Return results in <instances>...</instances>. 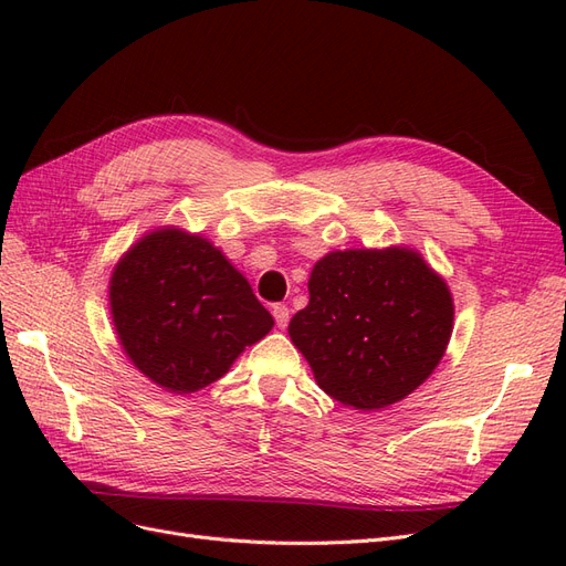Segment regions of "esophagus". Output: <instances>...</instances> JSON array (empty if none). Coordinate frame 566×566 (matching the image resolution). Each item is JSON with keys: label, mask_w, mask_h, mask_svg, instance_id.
<instances>
[{"label": "esophagus", "mask_w": 566, "mask_h": 566, "mask_svg": "<svg viewBox=\"0 0 566 566\" xmlns=\"http://www.w3.org/2000/svg\"><path fill=\"white\" fill-rule=\"evenodd\" d=\"M271 314H273V318H276L279 328L285 331V325H287V321H290V310H287V306H285V304H273Z\"/></svg>", "instance_id": "1"}]
</instances>
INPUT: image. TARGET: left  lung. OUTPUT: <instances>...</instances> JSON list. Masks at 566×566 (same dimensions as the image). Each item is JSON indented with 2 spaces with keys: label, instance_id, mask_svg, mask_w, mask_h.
<instances>
[{
  "label": "left lung",
  "instance_id": "obj_1",
  "mask_svg": "<svg viewBox=\"0 0 566 566\" xmlns=\"http://www.w3.org/2000/svg\"><path fill=\"white\" fill-rule=\"evenodd\" d=\"M453 314L447 281L418 250H333L314 264L310 304L287 333L328 397L380 410L434 373Z\"/></svg>",
  "mask_w": 566,
  "mask_h": 566
}]
</instances>
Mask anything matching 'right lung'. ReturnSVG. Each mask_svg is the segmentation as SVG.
Masks as SVG:
<instances>
[{
    "label": "right lung",
    "mask_w": 566,
    "mask_h": 566,
    "mask_svg": "<svg viewBox=\"0 0 566 566\" xmlns=\"http://www.w3.org/2000/svg\"><path fill=\"white\" fill-rule=\"evenodd\" d=\"M111 316L134 368L165 391L217 382L273 328L248 279L200 233L158 227L113 269Z\"/></svg>",
    "instance_id": "1"
}]
</instances>
